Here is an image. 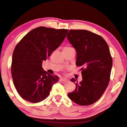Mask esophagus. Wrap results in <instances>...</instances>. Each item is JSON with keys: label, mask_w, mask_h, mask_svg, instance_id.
<instances>
[{"label": "esophagus", "mask_w": 127, "mask_h": 127, "mask_svg": "<svg viewBox=\"0 0 127 127\" xmlns=\"http://www.w3.org/2000/svg\"><path fill=\"white\" fill-rule=\"evenodd\" d=\"M61 80L62 81H63L64 82H66V81H67L68 80L67 78H65V77H61Z\"/></svg>", "instance_id": "1"}]
</instances>
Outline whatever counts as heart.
Returning a JSON list of instances; mask_svg holds the SVG:
<instances>
[{
  "label": "heart",
  "instance_id": "b5f03b06",
  "mask_svg": "<svg viewBox=\"0 0 127 127\" xmlns=\"http://www.w3.org/2000/svg\"><path fill=\"white\" fill-rule=\"evenodd\" d=\"M72 48V47H70V46H66V47H65L64 49H68V48Z\"/></svg>",
  "mask_w": 127,
  "mask_h": 127
}]
</instances>
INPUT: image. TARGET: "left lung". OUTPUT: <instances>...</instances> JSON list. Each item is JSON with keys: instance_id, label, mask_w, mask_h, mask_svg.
I'll use <instances>...</instances> for the list:
<instances>
[{"instance_id": "left-lung-1", "label": "left lung", "mask_w": 127, "mask_h": 127, "mask_svg": "<svg viewBox=\"0 0 127 127\" xmlns=\"http://www.w3.org/2000/svg\"><path fill=\"white\" fill-rule=\"evenodd\" d=\"M67 39L77 51L76 66H81L83 80L71 81L76 89L68 94L80 105L94 104L104 94L110 81L113 59L107 43L100 35L83 30H70Z\"/></svg>"}]
</instances>
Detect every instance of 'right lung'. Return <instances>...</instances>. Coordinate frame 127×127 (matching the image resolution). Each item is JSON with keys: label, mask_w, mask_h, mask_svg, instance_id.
Instances as JSON below:
<instances>
[{"label": "right lung", "mask_w": 127, "mask_h": 127, "mask_svg": "<svg viewBox=\"0 0 127 127\" xmlns=\"http://www.w3.org/2000/svg\"><path fill=\"white\" fill-rule=\"evenodd\" d=\"M68 30L39 27L28 32L15 46L11 73L15 89L22 98L37 103L48 96L59 81L42 68V62L59 47Z\"/></svg>", "instance_id": "1"}]
</instances>
